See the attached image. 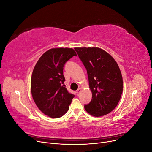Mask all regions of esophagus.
I'll return each mask as SVG.
<instances>
[{
  "instance_id": "obj_1",
  "label": "esophagus",
  "mask_w": 152,
  "mask_h": 152,
  "mask_svg": "<svg viewBox=\"0 0 152 152\" xmlns=\"http://www.w3.org/2000/svg\"><path fill=\"white\" fill-rule=\"evenodd\" d=\"M81 91H82V89L81 88H79L78 89V90L77 91V94L79 96V94H80V93H81Z\"/></svg>"
}]
</instances>
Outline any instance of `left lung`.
I'll list each match as a JSON object with an SVG mask.
<instances>
[{
	"mask_svg": "<svg viewBox=\"0 0 152 152\" xmlns=\"http://www.w3.org/2000/svg\"><path fill=\"white\" fill-rule=\"evenodd\" d=\"M78 56L87 70L91 102L84 106L86 111L99 117L111 112L117 107L123 91L120 68L113 58L96 47L75 48Z\"/></svg>",
	"mask_w": 152,
	"mask_h": 152,
	"instance_id": "1",
	"label": "left lung"
}]
</instances>
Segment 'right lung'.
Returning <instances> with one entry per match:
<instances>
[{"mask_svg":"<svg viewBox=\"0 0 152 152\" xmlns=\"http://www.w3.org/2000/svg\"><path fill=\"white\" fill-rule=\"evenodd\" d=\"M77 56L72 48H52L45 52L34 68L31 77V93L39 109L49 117L57 118L69 109L74 95L64 85L63 67Z\"/></svg>","mask_w":152,"mask_h":152,"instance_id":"obj_1","label":"right lung"}]
</instances>
